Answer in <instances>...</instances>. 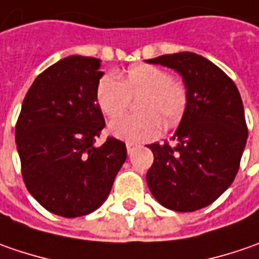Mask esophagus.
<instances>
[{"instance_id": "obj_1", "label": "esophagus", "mask_w": 259, "mask_h": 259, "mask_svg": "<svg viewBox=\"0 0 259 259\" xmlns=\"http://www.w3.org/2000/svg\"><path fill=\"white\" fill-rule=\"evenodd\" d=\"M135 145L133 143H126V151H128V154H131L133 151H134Z\"/></svg>"}]
</instances>
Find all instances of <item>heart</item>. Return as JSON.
Masks as SVG:
<instances>
[{
    "label": "heart",
    "mask_w": 259,
    "mask_h": 259,
    "mask_svg": "<svg viewBox=\"0 0 259 259\" xmlns=\"http://www.w3.org/2000/svg\"><path fill=\"white\" fill-rule=\"evenodd\" d=\"M143 94L135 114L116 119L111 131L128 141L151 140L182 121L187 108V89L183 82L170 77L164 69L137 63L125 70L122 79L116 73L104 75L96 86V102L109 118H118L130 105L131 96Z\"/></svg>",
    "instance_id": "obj_1"
}]
</instances>
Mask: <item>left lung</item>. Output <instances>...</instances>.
Listing matches in <instances>:
<instances>
[{
    "label": "left lung",
    "instance_id": "1",
    "mask_svg": "<svg viewBox=\"0 0 259 259\" xmlns=\"http://www.w3.org/2000/svg\"><path fill=\"white\" fill-rule=\"evenodd\" d=\"M148 63L183 76L187 108L173 141L150 144L154 154L147 184L155 200L176 212L206 207L232 184L239 170L248 128L234 80L196 53L158 56Z\"/></svg>",
    "mask_w": 259,
    "mask_h": 259
}]
</instances>
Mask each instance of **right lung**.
I'll return each mask as SVG.
<instances>
[{"instance_id":"1","label":"right lung","mask_w":259,"mask_h":259,"mask_svg":"<svg viewBox=\"0 0 259 259\" xmlns=\"http://www.w3.org/2000/svg\"><path fill=\"white\" fill-rule=\"evenodd\" d=\"M101 60L69 56L35 77L15 125L25 187L63 218L85 216L104 203L126 160L122 141L96 138L105 119L96 104Z\"/></svg>"}]
</instances>
